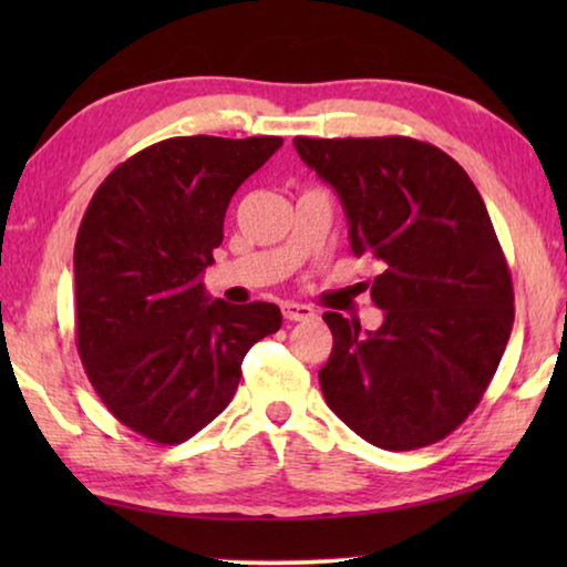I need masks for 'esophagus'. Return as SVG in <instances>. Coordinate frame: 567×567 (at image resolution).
<instances>
[{"instance_id": "obj_1", "label": "esophagus", "mask_w": 567, "mask_h": 567, "mask_svg": "<svg viewBox=\"0 0 567 567\" xmlns=\"http://www.w3.org/2000/svg\"><path fill=\"white\" fill-rule=\"evenodd\" d=\"M282 315L285 320L290 322H302L315 318V310L310 305H300V302H282Z\"/></svg>"}]
</instances>
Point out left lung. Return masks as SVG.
Returning a JSON list of instances; mask_svg holds the SVG:
<instances>
[{
	"label": "left lung",
	"instance_id": "obj_1",
	"mask_svg": "<svg viewBox=\"0 0 567 567\" xmlns=\"http://www.w3.org/2000/svg\"><path fill=\"white\" fill-rule=\"evenodd\" d=\"M295 150L338 192L352 252L380 262L375 332L322 315L332 330L322 395L372 445H433L475 410L513 330V280L483 197L427 142L295 137Z\"/></svg>",
	"mask_w": 567,
	"mask_h": 567
}]
</instances>
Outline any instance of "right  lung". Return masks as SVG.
<instances>
[{"label":"right lung","mask_w":567,"mask_h":567,"mask_svg":"<svg viewBox=\"0 0 567 567\" xmlns=\"http://www.w3.org/2000/svg\"><path fill=\"white\" fill-rule=\"evenodd\" d=\"M280 137H172L94 192L74 245L76 350L104 405L152 443L177 445L223 412L272 302L229 305L203 285L227 205Z\"/></svg>","instance_id":"add662e5"}]
</instances>
